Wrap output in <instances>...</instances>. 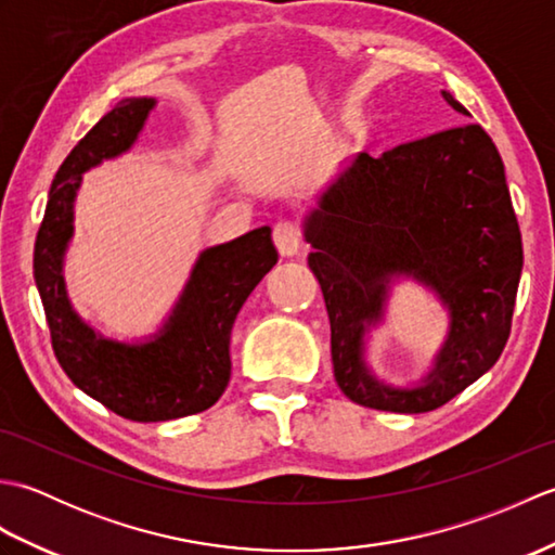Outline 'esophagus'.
Instances as JSON below:
<instances>
[{"label":"esophagus","instance_id":"1","mask_svg":"<svg viewBox=\"0 0 555 555\" xmlns=\"http://www.w3.org/2000/svg\"><path fill=\"white\" fill-rule=\"evenodd\" d=\"M274 243H276V250L284 257L298 255V250L302 247V231L298 223L279 221L274 227Z\"/></svg>","mask_w":555,"mask_h":555}]
</instances>
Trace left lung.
<instances>
[{
    "instance_id": "8db88e82",
    "label": "left lung",
    "mask_w": 555,
    "mask_h": 555,
    "mask_svg": "<svg viewBox=\"0 0 555 555\" xmlns=\"http://www.w3.org/2000/svg\"><path fill=\"white\" fill-rule=\"evenodd\" d=\"M443 100L469 114L451 92ZM308 264L332 324V362L352 403L429 412L491 370L508 344L522 235L496 145L465 124L350 157L305 221ZM410 270L452 310V336L428 384L410 392L371 379L361 362L363 322L378 319L383 281Z\"/></svg>"
}]
</instances>
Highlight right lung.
<instances>
[{
  "instance_id": "1",
  "label": "right lung",
  "mask_w": 555,
  "mask_h": 555,
  "mask_svg": "<svg viewBox=\"0 0 555 555\" xmlns=\"http://www.w3.org/2000/svg\"><path fill=\"white\" fill-rule=\"evenodd\" d=\"M155 100L128 98L104 114L59 167L35 238L33 271L52 350L82 393L133 422H167L211 408L231 379V328L253 288L276 264L271 229L262 227L199 255L164 332L143 346L107 340L70 310L62 255L70 238L80 173L133 145Z\"/></svg>"
}]
</instances>
